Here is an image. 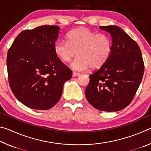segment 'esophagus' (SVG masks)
I'll list each match as a JSON object with an SVG mask.
<instances>
[{
  "mask_svg": "<svg viewBox=\"0 0 151 151\" xmlns=\"http://www.w3.org/2000/svg\"><path fill=\"white\" fill-rule=\"evenodd\" d=\"M78 75H79L78 73H76V72H73V76H74V77H75V76H77Z\"/></svg>",
  "mask_w": 151,
  "mask_h": 151,
  "instance_id": "obj_1",
  "label": "esophagus"
}]
</instances>
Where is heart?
I'll list each match as a JSON object with an SVG mask.
<instances>
[{"instance_id": "b5f03b06", "label": "heart", "mask_w": 151, "mask_h": 151, "mask_svg": "<svg viewBox=\"0 0 151 151\" xmlns=\"http://www.w3.org/2000/svg\"><path fill=\"white\" fill-rule=\"evenodd\" d=\"M55 55L63 63H69L76 55L72 64L77 70L101 67L109 60L112 50L109 36L98 34L86 28H78L66 35V41L60 40L55 43Z\"/></svg>"}]
</instances>
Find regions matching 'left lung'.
I'll use <instances>...</instances> for the list:
<instances>
[{"label":"left lung","instance_id":"left-lung-1","mask_svg":"<svg viewBox=\"0 0 151 151\" xmlns=\"http://www.w3.org/2000/svg\"><path fill=\"white\" fill-rule=\"evenodd\" d=\"M99 28L111 35L112 50L106 63L89 75L86 98L100 111H119L131 103L141 83L145 71L141 50L120 27Z\"/></svg>","mask_w":151,"mask_h":151}]
</instances>
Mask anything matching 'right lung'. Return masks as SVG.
<instances>
[{"label":"right lung","mask_w":151,"mask_h":151,"mask_svg":"<svg viewBox=\"0 0 151 151\" xmlns=\"http://www.w3.org/2000/svg\"><path fill=\"white\" fill-rule=\"evenodd\" d=\"M60 28L43 25L24 30L7 53L10 87L15 97L32 109L48 110L58 103L72 70L55 55Z\"/></svg>","instance_id":"right-lung-1"}]
</instances>
